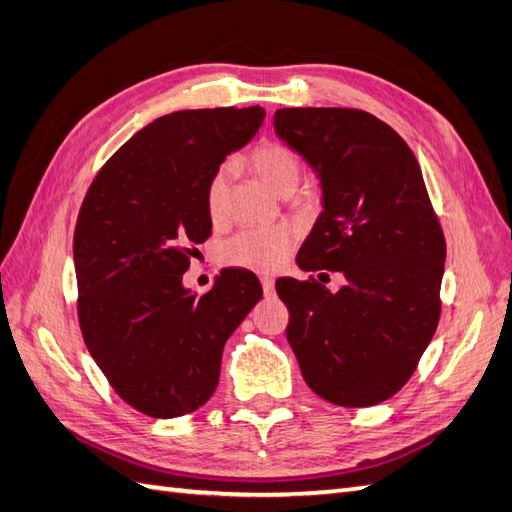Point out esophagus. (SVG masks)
I'll list each match as a JSON object with an SVG mask.
<instances>
[{"label": "esophagus", "instance_id": "obj_1", "mask_svg": "<svg viewBox=\"0 0 512 512\" xmlns=\"http://www.w3.org/2000/svg\"><path fill=\"white\" fill-rule=\"evenodd\" d=\"M262 288H264V295H273V292H275V279L273 277H262Z\"/></svg>", "mask_w": 512, "mask_h": 512}]
</instances>
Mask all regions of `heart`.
<instances>
[{
    "label": "heart",
    "instance_id": "b5f03b06",
    "mask_svg": "<svg viewBox=\"0 0 512 512\" xmlns=\"http://www.w3.org/2000/svg\"><path fill=\"white\" fill-rule=\"evenodd\" d=\"M250 169L270 191L277 195H290L301 180V160L286 145L266 143L250 154ZM228 198V169H217L206 184V211L211 220L220 222L226 211ZM295 233L288 226H262L246 228L228 239L222 250V259L228 266L257 270V273H273L286 264Z\"/></svg>",
    "mask_w": 512,
    "mask_h": 512
}]
</instances>
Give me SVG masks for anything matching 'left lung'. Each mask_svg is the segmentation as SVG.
I'll return each instance as SVG.
<instances>
[{
    "label": "left lung",
    "instance_id": "1",
    "mask_svg": "<svg viewBox=\"0 0 512 512\" xmlns=\"http://www.w3.org/2000/svg\"><path fill=\"white\" fill-rule=\"evenodd\" d=\"M275 134L317 173L323 211L301 270L345 284L277 279L288 343L308 387L341 407H372L411 378L440 319L444 244L413 151L363 110L286 107Z\"/></svg>",
    "mask_w": 512,
    "mask_h": 512
}]
</instances>
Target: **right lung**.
<instances>
[{"label":"right lung","instance_id":"1","mask_svg":"<svg viewBox=\"0 0 512 512\" xmlns=\"http://www.w3.org/2000/svg\"><path fill=\"white\" fill-rule=\"evenodd\" d=\"M266 118L264 107L182 110L140 129L94 178L74 231L79 323L116 394L151 418L202 407L224 343L262 299L244 268H224L195 297L193 246L211 235L206 184Z\"/></svg>","mask_w":512,"mask_h":512}]
</instances>
